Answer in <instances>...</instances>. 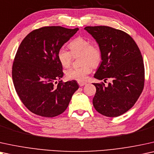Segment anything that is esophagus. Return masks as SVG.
Wrapping results in <instances>:
<instances>
[{
    "label": "esophagus",
    "instance_id": "esophagus-1",
    "mask_svg": "<svg viewBox=\"0 0 154 154\" xmlns=\"http://www.w3.org/2000/svg\"><path fill=\"white\" fill-rule=\"evenodd\" d=\"M78 84L80 87H83V86H85L86 84H87V82H79Z\"/></svg>",
    "mask_w": 154,
    "mask_h": 154
}]
</instances>
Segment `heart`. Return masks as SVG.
I'll return each mask as SVG.
<instances>
[{
    "label": "heart",
    "instance_id": "b5f03b06",
    "mask_svg": "<svg viewBox=\"0 0 154 154\" xmlns=\"http://www.w3.org/2000/svg\"><path fill=\"white\" fill-rule=\"evenodd\" d=\"M70 52L65 48H60L58 52V60L64 68L71 65L73 56H80L82 66L78 68H71L65 72L66 77L72 80L83 82L91 72V66L96 67L101 61V51L95 44H91L89 39L84 37L75 38L69 44Z\"/></svg>",
    "mask_w": 154,
    "mask_h": 154
}]
</instances>
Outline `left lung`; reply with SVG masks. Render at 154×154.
Returning <instances> with one entry per match:
<instances>
[{"instance_id": "1", "label": "left lung", "mask_w": 154, "mask_h": 154, "mask_svg": "<svg viewBox=\"0 0 154 154\" xmlns=\"http://www.w3.org/2000/svg\"><path fill=\"white\" fill-rule=\"evenodd\" d=\"M101 51V63L94 77L104 81L93 83L96 92L94 107L106 117H118L130 109L144 85V65L139 48L133 38L121 30L106 26H86Z\"/></svg>"}]
</instances>
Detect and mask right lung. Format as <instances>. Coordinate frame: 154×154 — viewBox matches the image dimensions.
<instances>
[{"label": "right lung", "mask_w": 154, "mask_h": 154, "mask_svg": "<svg viewBox=\"0 0 154 154\" xmlns=\"http://www.w3.org/2000/svg\"><path fill=\"white\" fill-rule=\"evenodd\" d=\"M78 30L44 26L32 31L20 44L12 76L17 95L33 113L46 118L60 115L79 89L75 80L60 81L63 72L57 56L59 49Z\"/></svg>", "instance_id": "obj_1"}]
</instances>
